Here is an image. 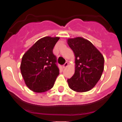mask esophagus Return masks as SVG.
Here are the masks:
<instances>
[{"label": "esophagus", "mask_w": 122, "mask_h": 122, "mask_svg": "<svg viewBox=\"0 0 122 122\" xmlns=\"http://www.w3.org/2000/svg\"><path fill=\"white\" fill-rule=\"evenodd\" d=\"M68 66V62H66V63H65V64L63 65V68H65L67 67Z\"/></svg>", "instance_id": "esophagus-1"}]
</instances>
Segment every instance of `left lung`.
<instances>
[{
    "instance_id": "1",
    "label": "left lung",
    "mask_w": 122,
    "mask_h": 122,
    "mask_svg": "<svg viewBox=\"0 0 122 122\" xmlns=\"http://www.w3.org/2000/svg\"><path fill=\"white\" fill-rule=\"evenodd\" d=\"M67 43L75 56V71L67 80L69 87L77 92L89 91L101 78L104 57L90 41L82 37L68 38Z\"/></svg>"
}]
</instances>
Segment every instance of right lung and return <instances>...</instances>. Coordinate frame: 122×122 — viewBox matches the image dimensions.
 Instances as JSON below:
<instances>
[{
    "instance_id": "1",
    "label": "right lung",
    "mask_w": 122,
    "mask_h": 122,
    "mask_svg": "<svg viewBox=\"0 0 122 122\" xmlns=\"http://www.w3.org/2000/svg\"><path fill=\"white\" fill-rule=\"evenodd\" d=\"M60 38L45 36L38 40L23 55L21 74L30 90L41 93L53 87L59 74L53 48Z\"/></svg>"
}]
</instances>
